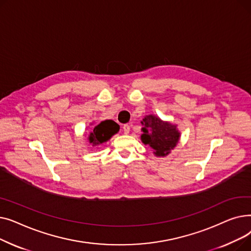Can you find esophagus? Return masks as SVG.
<instances>
[{
	"label": "esophagus",
	"mask_w": 251,
	"mask_h": 251,
	"mask_svg": "<svg viewBox=\"0 0 251 251\" xmlns=\"http://www.w3.org/2000/svg\"><path fill=\"white\" fill-rule=\"evenodd\" d=\"M123 131H124L125 134H128L130 132V125L129 124H125L123 126Z\"/></svg>",
	"instance_id": "1"
}]
</instances>
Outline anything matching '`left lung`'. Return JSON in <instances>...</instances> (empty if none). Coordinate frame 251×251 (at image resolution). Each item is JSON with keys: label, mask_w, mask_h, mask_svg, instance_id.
I'll use <instances>...</instances> for the list:
<instances>
[{"label": "left lung", "mask_w": 251, "mask_h": 251, "mask_svg": "<svg viewBox=\"0 0 251 251\" xmlns=\"http://www.w3.org/2000/svg\"><path fill=\"white\" fill-rule=\"evenodd\" d=\"M141 124V141L149 144L156 156H166L177 146L180 138L177 125L162 121L154 115L144 117Z\"/></svg>", "instance_id": "1"}]
</instances>
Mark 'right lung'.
Segmentation results:
<instances>
[{
	"label": "right lung",
	"mask_w": 251,
	"mask_h": 251,
	"mask_svg": "<svg viewBox=\"0 0 251 251\" xmlns=\"http://www.w3.org/2000/svg\"><path fill=\"white\" fill-rule=\"evenodd\" d=\"M120 127L113 120L101 121L94 128L88 135V141L92 147H98L100 144L108 141L113 135H115Z\"/></svg>",
	"instance_id": "add662e5"
}]
</instances>
